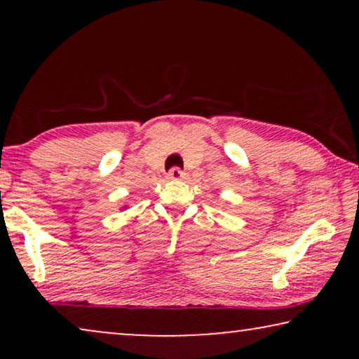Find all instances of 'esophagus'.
Masks as SVG:
<instances>
[{
  "instance_id": "34e87169",
  "label": "esophagus",
  "mask_w": 359,
  "mask_h": 359,
  "mask_svg": "<svg viewBox=\"0 0 359 359\" xmlns=\"http://www.w3.org/2000/svg\"><path fill=\"white\" fill-rule=\"evenodd\" d=\"M183 171H181L180 168H171L170 171H168V180H173V181H178V180H181L183 178Z\"/></svg>"
}]
</instances>
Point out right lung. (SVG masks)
I'll return each mask as SVG.
<instances>
[{
  "label": "right lung",
  "instance_id": "obj_1",
  "mask_svg": "<svg viewBox=\"0 0 359 359\" xmlns=\"http://www.w3.org/2000/svg\"><path fill=\"white\" fill-rule=\"evenodd\" d=\"M124 208H126V205H124Z\"/></svg>",
  "mask_w": 359,
  "mask_h": 359
}]
</instances>
